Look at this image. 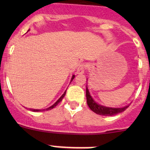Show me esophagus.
<instances>
[{
    "label": "esophagus",
    "instance_id": "34e87169",
    "mask_svg": "<svg viewBox=\"0 0 150 150\" xmlns=\"http://www.w3.org/2000/svg\"><path fill=\"white\" fill-rule=\"evenodd\" d=\"M85 69H86V64H80L79 67L77 69V74L78 75H82V74L84 73Z\"/></svg>",
    "mask_w": 150,
    "mask_h": 150
}]
</instances>
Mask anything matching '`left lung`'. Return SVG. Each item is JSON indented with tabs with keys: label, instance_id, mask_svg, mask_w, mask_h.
Listing matches in <instances>:
<instances>
[{
	"label": "left lung",
	"instance_id": "obj_1",
	"mask_svg": "<svg viewBox=\"0 0 150 150\" xmlns=\"http://www.w3.org/2000/svg\"><path fill=\"white\" fill-rule=\"evenodd\" d=\"M86 99H87V104L89 107V108L93 112L96 113L100 115H105V116H112L117 115L118 113L122 112L125 111L129 105L125 106V107H121V108H114V107H104V106L100 105V104H97L91 96L90 95V93L88 91L87 86H86Z\"/></svg>",
	"mask_w": 150,
	"mask_h": 150
}]
</instances>
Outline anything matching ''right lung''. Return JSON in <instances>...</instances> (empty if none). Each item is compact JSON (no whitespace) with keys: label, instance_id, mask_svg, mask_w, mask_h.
Instances as JSON below:
<instances>
[{"label":"right lung","instance_id":"right-lung-1","mask_svg":"<svg viewBox=\"0 0 150 150\" xmlns=\"http://www.w3.org/2000/svg\"><path fill=\"white\" fill-rule=\"evenodd\" d=\"M74 78H75V75H72V79H71L70 82H72V80L74 79ZM66 91H67V90L65 91H64V93H63V94H62V96L61 97H60L59 99L58 100H57V102H55V103H54V104H53L52 106H51V107H48V108L44 109V110H35V109H30V110H31V111H33V112H42V111H45V110H51V109L54 108V107H55L57 105V104H58L60 102H62V99H63V98H64V96H65V94H66Z\"/></svg>","mask_w":150,"mask_h":150}]
</instances>
